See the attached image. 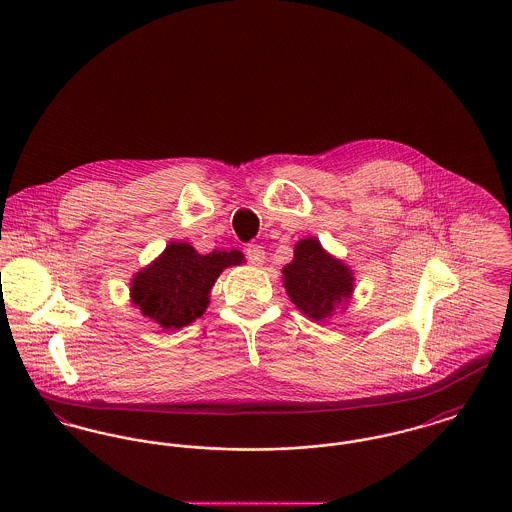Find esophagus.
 Segmentation results:
<instances>
[{
    "mask_svg": "<svg viewBox=\"0 0 512 512\" xmlns=\"http://www.w3.org/2000/svg\"><path fill=\"white\" fill-rule=\"evenodd\" d=\"M244 252H246L248 262H250V264H254V266H260V264L264 262V258H266L264 246H260V244H248Z\"/></svg>",
    "mask_w": 512,
    "mask_h": 512,
    "instance_id": "1",
    "label": "esophagus"
}]
</instances>
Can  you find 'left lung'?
<instances>
[{
	"label": "left lung",
	"instance_id": "1",
	"mask_svg": "<svg viewBox=\"0 0 512 512\" xmlns=\"http://www.w3.org/2000/svg\"><path fill=\"white\" fill-rule=\"evenodd\" d=\"M292 264L284 268V286L297 309L317 321L329 317L335 305L353 292L351 270L331 258L315 238L295 244Z\"/></svg>",
	"mask_w": 512,
	"mask_h": 512
}]
</instances>
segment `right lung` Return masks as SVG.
Here are the masks:
<instances>
[{
  "mask_svg": "<svg viewBox=\"0 0 512 512\" xmlns=\"http://www.w3.org/2000/svg\"><path fill=\"white\" fill-rule=\"evenodd\" d=\"M242 262V254L211 252L207 256L183 242H171L165 252L132 282V299L163 329H179L203 315L220 272Z\"/></svg>",
  "mask_w": 512,
  "mask_h": 512,
  "instance_id": "obj_1",
  "label": "right lung"
}]
</instances>
